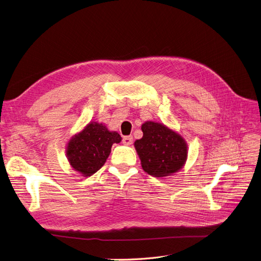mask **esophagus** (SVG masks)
<instances>
[{
	"instance_id": "obj_1",
	"label": "esophagus",
	"mask_w": 261,
	"mask_h": 261,
	"mask_svg": "<svg viewBox=\"0 0 261 261\" xmlns=\"http://www.w3.org/2000/svg\"><path fill=\"white\" fill-rule=\"evenodd\" d=\"M123 144L126 146H130L133 144V137L132 136H125L123 138Z\"/></svg>"
}]
</instances>
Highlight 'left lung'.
<instances>
[{
	"label": "left lung",
	"mask_w": 261,
	"mask_h": 261,
	"mask_svg": "<svg viewBox=\"0 0 261 261\" xmlns=\"http://www.w3.org/2000/svg\"><path fill=\"white\" fill-rule=\"evenodd\" d=\"M144 135L135 149L141 167L149 175L165 177L178 172L187 160V144L178 133L161 123L147 121L141 125Z\"/></svg>",
	"instance_id": "8db88e82"
}]
</instances>
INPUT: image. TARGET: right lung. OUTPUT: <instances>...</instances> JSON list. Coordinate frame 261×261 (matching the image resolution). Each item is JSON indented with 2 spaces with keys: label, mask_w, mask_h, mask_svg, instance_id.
<instances>
[{
  "label": "right lung",
  "mask_w": 261,
  "mask_h": 261,
  "mask_svg": "<svg viewBox=\"0 0 261 261\" xmlns=\"http://www.w3.org/2000/svg\"><path fill=\"white\" fill-rule=\"evenodd\" d=\"M122 137L98 122H90L70 138L66 147L68 162L85 177L91 176L106 163L113 144L121 143Z\"/></svg>",
  "instance_id": "right-lung-1"
}]
</instances>
